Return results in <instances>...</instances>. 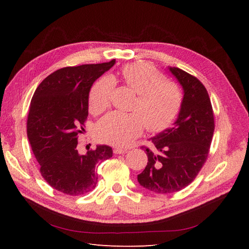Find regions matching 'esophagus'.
I'll return each instance as SVG.
<instances>
[{"instance_id": "34e87169", "label": "esophagus", "mask_w": 249, "mask_h": 249, "mask_svg": "<svg viewBox=\"0 0 249 249\" xmlns=\"http://www.w3.org/2000/svg\"><path fill=\"white\" fill-rule=\"evenodd\" d=\"M113 152H114V154H116V155H123V154H126L127 150L124 149V148H120V147H115L114 149H113Z\"/></svg>"}]
</instances>
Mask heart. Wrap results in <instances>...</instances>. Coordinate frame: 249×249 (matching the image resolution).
Segmentation results:
<instances>
[{
  "mask_svg": "<svg viewBox=\"0 0 249 249\" xmlns=\"http://www.w3.org/2000/svg\"><path fill=\"white\" fill-rule=\"evenodd\" d=\"M124 84L138 94L131 111L111 112L96 125L99 138L110 144L125 147L142 133L160 130L168 125L179 110L183 101L182 90L176 83L165 81V77L153 66L146 64L126 65L122 71ZM114 81L109 76L97 80L89 91V109L100 114L110 106Z\"/></svg>",
  "mask_w": 249,
  "mask_h": 249,
  "instance_id": "heart-1",
  "label": "heart"
}]
</instances>
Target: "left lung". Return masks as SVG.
<instances>
[{"label":"left lung","mask_w":249,"mask_h":249,"mask_svg":"<svg viewBox=\"0 0 249 249\" xmlns=\"http://www.w3.org/2000/svg\"><path fill=\"white\" fill-rule=\"evenodd\" d=\"M184 90L178 118L157 134L146 150L147 165L137 179L145 189L160 194L184 189L205 164L215 129L212 105L206 87L190 73L168 67Z\"/></svg>","instance_id":"8db88e82"}]
</instances>
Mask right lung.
Here are the masks:
<instances>
[{"instance_id":"obj_1","label":"right lung","mask_w":249,"mask_h":249,"mask_svg":"<svg viewBox=\"0 0 249 249\" xmlns=\"http://www.w3.org/2000/svg\"><path fill=\"white\" fill-rule=\"evenodd\" d=\"M115 60L60 69L36 88L30 105L27 134L40 173L54 189L81 195L94 189L96 165L112 157L108 145L78 152L79 135L88 116L89 91Z\"/></svg>"}]
</instances>
